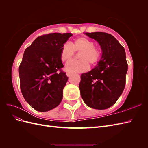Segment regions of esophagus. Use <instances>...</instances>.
<instances>
[{
  "mask_svg": "<svg viewBox=\"0 0 148 148\" xmlns=\"http://www.w3.org/2000/svg\"><path fill=\"white\" fill-rule=\"evenodd\" d=\"M72 75H73V73H71V72H67V73H66V75L68 76L69 77H71V76Z\"/></svg>",
  "mask_w": 148,
  "mask_h": 148,
  "instance_id": "esophagus-1",
  "label": "esophagus"
}]
</instances>
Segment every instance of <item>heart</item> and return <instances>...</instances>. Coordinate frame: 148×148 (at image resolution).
<instances>
[{
  "label": "heart",
  "mask_w": 148,
  "mask_h": 148,
  "mask_svg": "<svg viewBox=\"0 0 148 148\" xmlns=\"http://www.w3.org/2000/svg\"><path fill=\"white\" fill-rule=\"evenodd\" d=\"M75 52H79V60H72L66 64V70L71 72H83L87 71L89 65L95 66L101 59V51L95 46V42L85 37H79L70 43L66 42L62 47L60 57L62 62L72 59Z\"/></svg>",
  "instance_id": "heart-1"
}]
</instances>
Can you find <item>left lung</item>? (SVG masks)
Wrapping results in <instances>:
<instances>
[{"mask_svg":"<svg viewBox=\"0 0 148 148\" xmlns=\"http://www.w3.org/2000/svg\"><path fill=\"white\" fill-rule=\"evenodd\" d=\"M86 34L100 44L102 56L95 68L82 74L80 93L88 106L106 109L117 102L124 90L128 70L126 53L112 35L102 32Z\"/></svg>","mask_w":148,"mask_h":148,"instance_id":"1","label":"left lung"}]
</instances>
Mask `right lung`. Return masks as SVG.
<instances>
[{
  "label": "right lung",
  "instance_id": "add662e5",
  "mask_svg": "<svg viewBox=\"0 0 148 148\" xmlns=\"http://www.w3.org/2000/svg\"><path fill=\"white\" fill-rule=\"evenodd\" d=\"M73 34L53 33L38 37L25 49L19 66L20 85L25 99L33 109L46 112L63 98L68 81L60 59L62 47Z\"/></svg>",
  "mask_w": 148,
  "mask_h": 148
}]
</instances>
